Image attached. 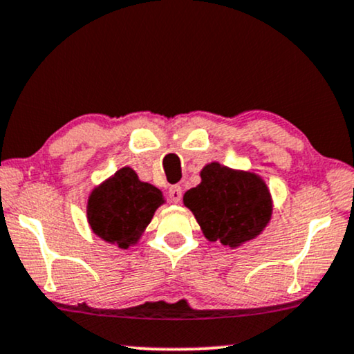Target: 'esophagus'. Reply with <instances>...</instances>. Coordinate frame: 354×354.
<instances>
[{
    "label": "esophagus",
    "instance_id": "1",
    "mask_svg": "<svg viewBox=\"0 0 354 354\" xmlns=\"http://www.w3.org/2000/svg\"><path fill=\"white\" fill-rule=\"evenodd\" d=\"M168 198H169V201H171V203H174V204H178L181 201V198H183V189H181V186L180 185H174V186H171L168 189Z\"/></svg>",
    "mask_w": 354,
    "mask_h": 354
}]
</instances>
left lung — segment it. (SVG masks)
Segmentation results:
<instances>
[{"instance_id":"8db88e82","label":"left lung","mask_w":354,"mask_h":354,"mask_svg":"<svg viewBox=\"0 0 354 354\" xmlns=\"http://www.w3.org/2000/svg\"><path fill=\"white\" fill-rule=\"evenodd\" d=\"M201 178V185L185 194V204L205 239L239 247L265 229L271 217V198L257 174L210 163Z\"/></svg>"}]
</instances>
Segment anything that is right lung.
Segmentation results:
<instances>
[{
  "label": "right lung",
  "mask_w": 354,
  "mask_h": 354,
  "mask_svg": "<svg viewBox=\"0 0 354 354\" xmlns=\"http://www.w3.org/2000/svg\"><path fill=\"white\" fill-rule=\"evenodd\" d=\"M162 203L160 189L138 181L133 169L122 168L93 191L88 203V221L102 240L129 248L138 240Z\"/></svg>",
  "instance_id": "add662e5"
}]
</instances>
